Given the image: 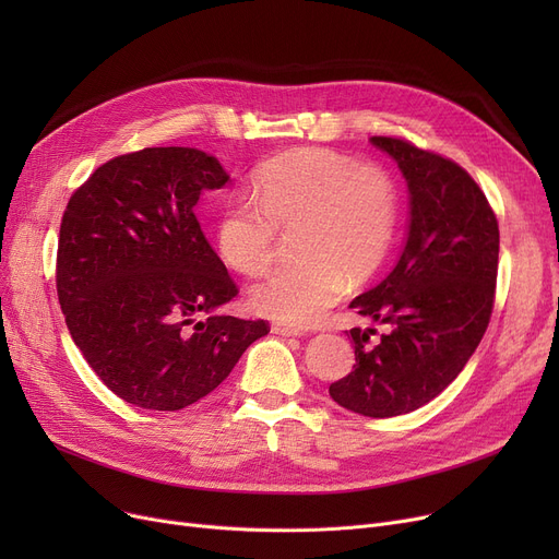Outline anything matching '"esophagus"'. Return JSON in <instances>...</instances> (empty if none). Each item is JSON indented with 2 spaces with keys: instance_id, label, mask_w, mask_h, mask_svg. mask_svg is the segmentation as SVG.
Segmentation results:
<instances>
[{
  "instance_id": "1",
  "label": "esophagus",
  "mask_w": 559,
  "mask_h": 559,
  "mask_svg": "<svg viewBox=\"0 0 559 559\" xmlns=\"http://www.w3.org/2000/svg\"><path fill=\"white\" fill-rule=\"evenodd\" d=\"M272 333L283 335V337H301V335H304V329L289 326V324H272Z\"/></svg>"
}]
</instances>
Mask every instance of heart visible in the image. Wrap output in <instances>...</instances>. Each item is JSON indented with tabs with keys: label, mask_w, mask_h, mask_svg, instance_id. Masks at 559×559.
Returning a JSON list of instances; mask_svg holds the SVG:
<instances>
[{
	"label": "heart",
	"mask_w": 559,
	"mask_h": 559,
	"mask_svg": "<svg viewBox=\"0 0 559 559\" xmlns=\"http://www.w3.org/2000/svg\"><path fill=\"white\" fill-rule=\"evenodd\" d=\"M253 199H230L217 217V249L245 276L267 272L281 233H295L299 260L249 292L255 312L308 326L324 317L348 281L376 274L394 240L399 197L392 176L340 152L301 146L264 163Z\"/></svg>",
	"instance_id": "b5f03b06"
}]
</instances>
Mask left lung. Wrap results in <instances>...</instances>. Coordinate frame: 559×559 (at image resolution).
I'll list each match as a JSON object with an SVG mask.
<instances>
[{"label":"left lung","instance_id":"obj_1","mask_svg":"<svg viewBox=\"0 0 559 559\" xmlns=\"http://www.w3.org/2000/svg\"><path fill=\"white\" fill-rule=\"evenodd\" d=\"M409 194L407 238L394 270L348 308L388 324L350 329L356 369L329 388L335 403L373 419L407 415L442 394L480 344L498 272V222L457 163L401 138L373 135Z\"/></svg>","mask_w":559,"mask_h":559}]
</instances>
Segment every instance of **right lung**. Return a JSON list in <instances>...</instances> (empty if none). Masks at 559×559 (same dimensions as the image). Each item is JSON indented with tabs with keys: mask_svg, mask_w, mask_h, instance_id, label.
<instances>
[{
	"mask_svg": "<svg viewBox=\"0 0 559 559\" xmlns=\"http://www.w3.org/2000/svg\"><path fill=\"white\" fill-rule=\"evenodd\" d=\"M228 179L192 146H146L97 167L68 201L58 301L85 362L131 405H192L270 333L262 319L215 312L238 287L194 205Z\"/></svg>",
	"mask_w": 559,
	"mask_h": 559,
	"instance_id": "obj_1",
	"label": "right lung"
}]
</instances>
